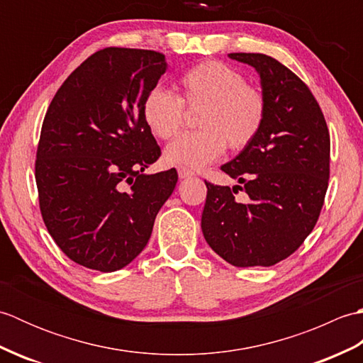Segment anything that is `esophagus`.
Returning <instances> with one entry per match:
<instances>
[{
	"label": "esophagus",
	"instance_id": "obj_1",
	"mask_svg": "<svg viewBox=\"0 0 363 363\" xmlns=\"http://www.w3.org/2000/svg\"><path fill=\"white\" fill-rule=\"evenodd\" d=\"M177 174H179L181 179H187V177H191L195 173L191 172V169L189 168H184V167H179V169H177Z\"/></svg>",
	"mask_w": 363,
	"mask_h": 363
}]
</instances>
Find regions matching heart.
I'll return each instance as SVG.
<instances>
[{
    "label": "heart",
    "mask_w": 363,
    "mask_h": 363,
    "mask_svg": "<svg viewBox=\"0 0 363 363\" xmlns=\"http://www.w3.org/2000/svg\"><path fill=\"white\" fill-rule=\"evenodd\" d=\"M179 96L162 87L145 95L142 115L151 133L169 140L186 123V109L199 111L198 133L184 134L169 143L168 165L199 169L218 159L225 148H246L264 125L265 95L246 84L245 76L220 60H206L184 72L176 81Z\"/></svg>",
    "instance_id": "obj_1"
}]
</instances>
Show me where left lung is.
Listing matches in <instances>:
<instances>
[{
    "mask_svg": "<svg viewBox=\"0 0 363 363\" xmlns=\"http://www.w3.org/2000/svg\"><path fill=\"white\" fill-rule=\"evenodd\" d=\"M256 68L267 113L256 138L221 169L249 195L206 181V242L234 267H272L295 252L320 217L329 181V130L309 87L260 52H230Z\"/></svg>",
    "mask_w": 363,
    "mask_h": 363,
    "instance_id": "left-lung-1",
    "label": "left lung"
}]
</instances>
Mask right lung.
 Wrapping results in <instances>:
<instances>
[{"label": "right lung", "mask_w": 363, "mask_h": 363, "mask_svg": "<svg viewBox=\"0 0 363 363\" xmlns=\"http://www.w3.org/2000/svg\"><path fill=\"white\" fill-rule=\"evenodd\" d=\"M165 72L162 52L109 46L68 76L46 111L38 204L50 235L76 264L103 273L130 264L173 194L174 168L143 173L160 148L142 103Z\"/></svg>", "instance_id": "1"}]
</instances>
